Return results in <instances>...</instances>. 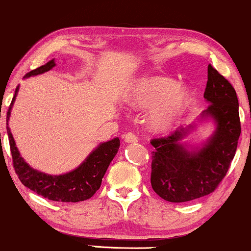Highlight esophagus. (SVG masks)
Returning a JSON list of instances; mask_svg holds the SVG:
<instances>
[{"label": "esophagus", "instance_id": "1", "mask_svg": "<svg viewBox=\"0 0 251 251\" xmlns=\"http://www.w3.org/2000/svg\"><path fill=\"white\" fill-rule=\"evenodd\" d=\"M137 141H139V139H137V136L134 133H126L125 135V142L126 143H135Z\"/></svg>", "mask_w": 251, "mask_h": 251}]
</instances>
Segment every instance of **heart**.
I'll return each mask as SVG.
<instances>
[{
    "label": "heart",
    "mask_w": 251,
    "mask_h": 251,
    "mask_svg": "<svg viewBox=\"0 0 251 251\" xmlns=\"http://www.w3.org/2000/svg\"><path fill=\"white\" fill-rule=\"evenodd\" d=\"M194 92L179 81L162 75H149L137 81L133 103L140 109H154L151 125L156 130H168L187 115L194 104Z\"/></svg>",
    "instance_id": "heart-1"
}]
</instances>
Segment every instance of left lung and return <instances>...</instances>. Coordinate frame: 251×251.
Returning <instances> with one entry per match:
<instances>
[{
  "mask_svg": "<svg viewBox=\"0 0 251 251\" xmlns=\"http://www.w3.org/2000/svg\"><path fill=\"white\" fill-rule=\"evenodd\" d=\"M204 98L209 102L201 118L211 117L216 130L204 146L188 151L181 142L194 126L151 141V184L157 196L171 202H185L212 193L229 170L239 135L238 100L235 89L215 67H207Z\"/></svg>",
  "mask_w": 251,
  "mask_h": 251,
  "instance_id": "1",
  "label": "left lung"
}]
</instances>
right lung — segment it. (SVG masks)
<instances>
[{
    "mask_svg": "<svg viewBox=\"0 0 251 251\" xmlns=\"http://www.w3.org/2000/svg\"><path fill=\"white\" fill-rule=\"evenodd\" d=\"M55 66L54 59L49 63L42 65L38 69L28 72L25 78L30 75H41V73L50 71ZM19 91V86L15 90V96L13 97L9 109L7 112V133L9 139L10 151H12L13 166L15 173L18 174L20 181L29 190L34 191L39 196L54 201L64 202H77L83 201L91 198L97 192L102 184V179L108 170L109 165L117 154L120 148V139L115 137L108 142L100 143L97 148L86 157L79 167L66 174L60 176H50V174L33 170L27 162H25L24 157L20 155L18 148L15 146V141L10 133L8 126V121L10 117V110L15 100L16 92Z\"/></svg>",
    "mask_w": 251,
    "mask_h": 251,
    "instance_id": "add662e5",
    "label": "right lung"
}]
</instances>
